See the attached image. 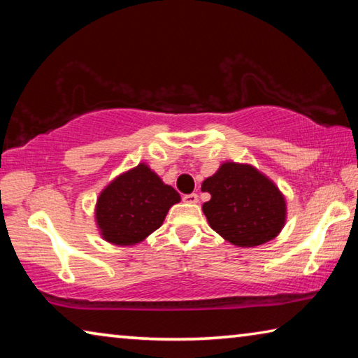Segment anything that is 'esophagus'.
<instances>
[{"label":"esophagus","mask_w":358,"mask_h":358,"mask_svg":"<svg viewBox=\"0 0 358 358\" xmlns=\"http://www.w3.org/2000/svg\"><path fill=\"white\" fill-rule=\"evenodd\" d=\"M183 202H186V203H197V202H199V196H197L196 192L185 194V196H183Z\"/></svg>","instance_id":"obj_1"}]
</instances>
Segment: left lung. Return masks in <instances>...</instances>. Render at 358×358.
Segmentation results:
<instances>
[{
  "label": "left lung",
  "instance_id": "1",
  "mask_svg": "<svg viewBox=\"0 0 358 358\" xmlns=\"http://www.w3.org/2000/svg\"><path fill=\"white\" fill-rule=\"evenodd\" d=\"M211 199L203 203L210 227L237 246L275 238L286 220V202L271 181L245 164L226 162L202 183Z\"/></svg>",
  "mask_w": 358,
  "mask_h": 358
}]
</instances>
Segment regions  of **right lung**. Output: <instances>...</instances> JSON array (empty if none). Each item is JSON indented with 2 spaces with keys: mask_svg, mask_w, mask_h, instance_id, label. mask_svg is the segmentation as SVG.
I'll return each mask as SVG.
<instances>
[{
  "mask_svg": "<svg viewBox=\"0 0 358 358\" xmlns=\"http://www.w3.org/2000/svg\"><path fill=\"white\" fill-rule=\"evenodd\" d=\"M180 194L150 167L138 164L101 192L96 220L102 237L115 245H136L161 226Z\"/></svg>",
  "mask_w": 358,
  "mask_h": 358,
  "instance_id": "right-lung-1",
  "label": "right lung"
}]
</instances>
